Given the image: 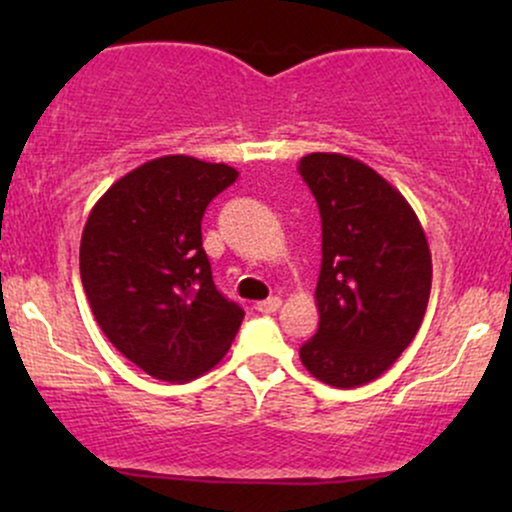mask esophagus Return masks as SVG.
<instances>
[{"label": "esophagus", "mask_w": 512, "mask_h": 512, "mask_svg": "<svg viewBox=\"0 0 512 512\" xmlns=\"http://www.w3.org/2000/svg\"><path fill=\"white\" fill-rule=\"evenodd\" d=\"M279 308H281V298L279 296H272V298H267V301H260L255 305V310H260V313H264V315L276 313Z\"/></svg>", "instance_id": "obj_1"}]
</instances>
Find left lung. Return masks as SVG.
Wrapping results in <instances>:
<instances>
[{
  "label": "left lung",
  "instance_id": "left-lung-1",
  "mask_svg": "<svg viewBox=\"0 0 512 512\" xmlns=\"http://www.w3.org/2000/svg\"><path fill=\"white\" fill-rule=\"evenodd\" d=\"M298 173L322 219L320 327L301 361L322 383L380 378L411 344L431 296V250L402 192L344 154H308Z\"/></svg>",
  "mask_w": 512,
  "mask_h": 512
}]
</instances>
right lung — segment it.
Listing matches in <instances>:
<instances>
[{
  "label": "right lung",
  "mask_w": 512,
  "mask_h": 512,
  "mask_svg": "<svg viewBox=\"0 0 512 512\" xmlns=\"http://www.w3.org/2000/svg\"><path fill=\"white\" fill-rule=\"evenodd\" d=\"M238 170L192 156L134 168L98 199L79 248L96 322L151 378L185 383L226 356L245 310L216 291L202 216Z\"/></svg>",
  "instance_id": "1"
}]
</instances>
